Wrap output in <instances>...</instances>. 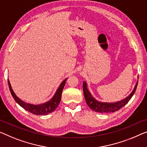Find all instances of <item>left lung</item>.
I'll use <instances>...</instances> for the list:
<instances>
[{
	"label": "left lung",
	"instance_id": "8db88e82",
	"mask_svg": "<svg viewBox=\"0 0 147 147\" xmlns=\"http://www.w3.org/2000/svg\"><path fill=\"white\" fill-rule=\"evenodd\" d=\"M139 79V77H138ZM138 84V81L135 84L134 89L131 92L127 97L124 98L123 100H120V101L116 102H102L98 101L94 98L92 96L91 93L90 92L87 87L86 82L84 81L83 82V92H84V96L86 100V104L89 108L92 110L96 111L98 113H111L115 112L116 111H118L119 109L123 108L125 105L127 104L128 102L131 100L132 96L135 92V90L137 89V86Z\"/></svg>",
	"mask_w": 147,
	"mask_h": 147
}]
</instances>
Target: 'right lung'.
Returning <instances> with one entry per match:
<instances>
[{"instance_id": "1", "label": "right lung", "mask_w": 147, "mask_h": 147, "mask_svg": "<svg viewBox=\"0 0 147 147\" xmlns=\"http://www.w3.org/2000/svg\"><path fill=\"white\" fill-rule=\"evenodd\" d=\"M67 79V78L61 83L60 86H59L56 92L55 93L54 96H53V98L51 100L47 101V102L43 103V104L38 105L28 104V103H26L22 101L21 99H20V98L16 95V94L14 92V91H13L12 86H11V84L10 83V81L8 79V86H9V89L11 94H12V97L14 98L15 101H16L20 106L22 107V108L24 109H25L26 110H27L29 111V112L33 113V114L38 115H45L53 112V111H54L55 109L57 108V106H59V103L61 102L62 92L63 88L65 86Z\"/></svg>"}]
</instances>
